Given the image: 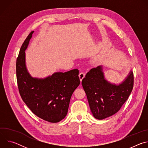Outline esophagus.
I'll return each instance as SVG.
<instances>
[{
  "instance_id": "esophagus-1",
  "label": "esophagus",
  "mask_w": 148,
  "mask_h": 148,
  "mask_svg": "<svg viewBox=\"0 0 148 148\" xmlns=\"http://www.w3.org/2000/svg\"><path fill=\"white\" fill-rule=\"evenodd\" d=\"M85 77V74H84L83 72H81L79 74V79L80 81H81L82 80V79Z\"/></svg>"
}]
</instances>
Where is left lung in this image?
Listing matches in <instances>:
<instances>
[{
	"instance_id": "left-lung-1",
	"label": "left lung",
	"mask_w": 148,
	"mask_h": 148,
	"mask_svg": "<svg viewBox=\"0 0 148 148\" xmlns=\"http://www.w3.org/2000/svg\"><path fill=\"white\" fill-rule=\"evenodd\" d=\"M93 116L101 120L116 114L128 99L134 87V74L131 71L119 85L105 78L102 66L93 68L82 80Z\"/></svg>"
}]
</instances>
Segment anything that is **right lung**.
<instances>
[{
	"instance_id": "right-lung-1",
	"label": "right lung",
	"mask_w": 148,
	"mask_h": 148,
	"mask_svg": "<svg viewBox=\"0 0 148 148\" xmlns=\"http://www.w3.org/2000/svg\"><path fill=\"white\" fill-rule=\"evenodd\" d=\"M33 33L25 40L16 60L19 93L36 116L49 122H58L67 115L71 95L80 84L79 71L54 73L44 78L32 77L26 68L25 50Z\"/></svg>"
}]
</instances>
